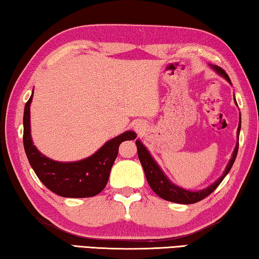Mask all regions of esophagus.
Instances as JSON below:
<instances>
[{"instance_id":"obj_1","label":"esophagus","mask_w":259,"mask_h":259,"mask_svg":"<svg viewBox=\"0 0 259 259\" xmlns=\"http://www.w3.org/2000/svg\"><path fill=\"white\" fill-rule=\"evenodd\" d=\"M135 129H136L138 133H141V131L145 129V124H144V123H142V122H137L136 124H135Z\"/></svg>"}]
</instances>
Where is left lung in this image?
<instances>
[{
  "label": "left lung",
  "instance_id": "8db88e82",
  "mask_svg": "<svg viewBox=\"0 0 259 259\" xmlns=\"http://www.w3.org/2000/svg\"><path fill=\"white\" fill-rule=\"evenodd\" d=\"M210 68L217 73V75L225 78V79L232 85V81L229 79L228 75L223 70V69L219 68L218 65H212V64H210ZM234 102H235V105L237 106L235 96H234ZM237 107H239V106H237ZM240 130H241V114H240L239 126H237V133H236L237 142H236L235 149L233 151L232 158L229 159V161L225 168L223 175H221L217 181L213 182L211 186L197 191L188 190V189H184L182 187L178 186V184L171 182L170 180L168 179V176L163 173L161 167L158 165V162L155 161L154 158L152 157L150 151L147 150L145 145L141 142V139H137L136 145H137V151H138V158L143 166V169H144L147 183H149V186L151 187L152 190H153L155 194L160 197V198L168 200V202L179 203V204H194L204 199L205 197H207L215 190L217 187L223 182V180L226 178V175H227L229 173V170H231L233 163L236 159L237 150H239Z\"/></svg>",
  "mask_w": 259,
  "mask_h": 259
}]
</instances>
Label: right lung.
I'll list each match as a JSON object with an SVG mask.
<instances>
[{"mask_svg":"<svg viewBox=\"0 0 259 259\" xmlns=\"http://www.w3.org/2000/svg\"><path fill=\"white\" fill-rule=\"evenodd\" d=\"M32 98L33 91L24 108L23 143L28 162L40 181L56 195L68 198H86L99 194L108 182L118 146L124 141H133L137 135L128 130L109 139L88 158L78 161H55L41 153L33 145L30 114Z\"/></svg>","mask_w":259,"mask_h":259,"instance_id":"right-lung-1","label":"right lung"}]
</instances>
